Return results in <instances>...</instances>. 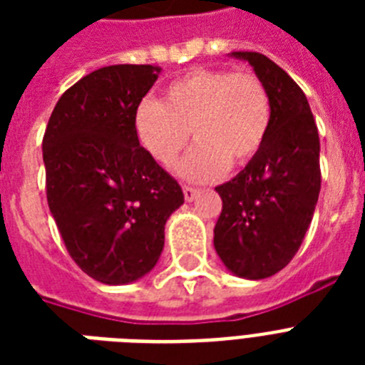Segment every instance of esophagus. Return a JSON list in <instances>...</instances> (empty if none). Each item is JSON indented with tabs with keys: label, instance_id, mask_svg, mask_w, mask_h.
<instances>
[{
	"label": "esophagus",
	"instance_id": "obj_1",
	"mask_svg": "<svg viewBox=\"0 0 365 365\" xmlns=\"http://www.w3.org/2000/svg\"><path fill=\"white\" fill-rule=\"evenodd\" d=\"M199 195H200L199 189L191 187V185H183V197H185V200H187V202H193V200L197 199Z\"/></svg>",
	"mask_w": 365,
	"mask_h": 365
}]
</instances>
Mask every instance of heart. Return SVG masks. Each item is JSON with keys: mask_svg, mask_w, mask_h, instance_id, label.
<instances>
[{"mask_svg": "<svg viewBox=\"0 0 365 365\" xmlns=\"http://www.w3.org/2000/svg\"><path fill=\"white\" fill-rule=\"evenodd\" d=\"M271 126V98L252 71L199 68L172 81L163 100H143L134 115L136 136L159 165L170 168L189 142L197 148L180 166L187 180L205 182L225 166L257 157Z\"/></svg>", "mask_w": 365, "mask_h": 365, "instance_id": "heart-1", "label": "heart"}]
</instances>
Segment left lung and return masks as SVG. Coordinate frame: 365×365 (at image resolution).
<instances>
[{"label":"left lung","instance_id":"1","mask_svg":"<svg viewBox=\"0 0 365 365\" xmlns=\"http://www.w3.org/2000/svg\"><path fill=\"white\" fill-rule=\"evenodd\" d=\"M244 60L271 98V126L263 148L231 182L217 185L223 200L214 248L227 271L261 280L288 265L311 225L320 193V138L305 93L259 53Z\"/></svg>","mask_w":365,"mask_h":365}]
</instances>
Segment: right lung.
<instances>
[{"mask_svg": "<svg viewBox=\"0 0 365 365\" xmlns=\"http://www.w3.org/2000/svg\"><path fill=\"white\" fill-rule=\"evenodd\" d=\"M159 68H100L54 106L43 138L47 202L71 259L102 284L145 277L182 187L140 145L134 115Z\"/></svg>", "mask_w": 365, "mask_h": 365, "instance_id": "1", "label": "right lung"}]
</instances>
